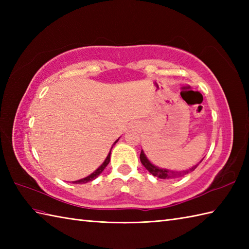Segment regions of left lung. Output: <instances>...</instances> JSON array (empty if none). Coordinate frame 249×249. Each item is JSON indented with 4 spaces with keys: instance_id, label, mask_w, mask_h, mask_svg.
<instances>
[{
    "instance_id": "1",
    "label": "left lung",
    "mask_w": 249,
    "mask_h": 249,
    "mask_svg": "<svg viewBox=\"0 0 249 249\" xmlns=\"http://www.w3.org/2000/svg\"><path fill=\"white\" fill-rule=\"evenodd\" d=\"M140 160L141 163L145 167V169L147 171H149L153 176L158 178H182L184 176H186L189 172L194 171L196 168L198 167L199 163L202 161L201 160L198 165L194 166L193 168L188 169V170H184V171H173V170H167V169H160L158 167H155L154 165H152V163L147 160L146 156L144 155V152L141 151L140 153Z\"/></svg>"
}]
</instances>
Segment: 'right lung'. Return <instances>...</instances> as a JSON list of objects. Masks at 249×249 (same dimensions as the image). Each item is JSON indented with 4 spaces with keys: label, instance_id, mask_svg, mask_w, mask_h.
Returning <instances> with one entry per match:
<instances>
[{
    "label": "right lung",
    "instance_id": "right-lung-1",
    "mask_svg": "<svg viewBox=\"0 0 249 249\" xmlns=\"http://www.w3.org/2000/svg\"><path fill=\"white\" fill-rule=\"evenodd\" d=\"M119 140V139H118ZM118 140H116L114 143H116V142H118ZM110 154H111V151H110V153L108 154V156H107V158H106L105 160V161H104V163L102 166H100L97 170H95L92 174H89V177H87V178H81V179H78V181H75V182H72V183H75V184H83V183H88V182H91V181H93V179H95L96 178L100 173H102L103 171H104V169L107 167V165L109 163V161H110Z\"/></svg>",
    "mask_w": 249,
    "mask_h": 249
}]
</instances>
